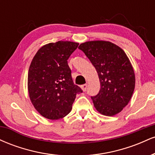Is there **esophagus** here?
<instances>
[{
    "label": "esophagus",
    "mask_w": 155,
    "mask_h": 155,
    "mask_svg": "<svg viewBox=\"0 0 155 155\" xmlns=\"http://www.w3.org/2000/svg\"><path fill=\"white\" fill-rule=\"evenodd\" d=\"M81 89H82V90H83V91L85 92V91H86V90H87V84H84L81 85Z\"/></svg>",
    "instance_id": "1"
}]
</instances>
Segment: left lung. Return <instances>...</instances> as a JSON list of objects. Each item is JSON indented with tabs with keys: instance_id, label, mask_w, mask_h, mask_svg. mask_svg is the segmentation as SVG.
<instances>
[{
	"instance_id": "8db88e82",
	"label": "left lung",
	"mask_w": 155,
	"mask_h": 155,
	"mask_svg": "<svg viewBox=\"0 0 155 155\" xmlns=\"http://www.w3.org/2000/svg\"><path fill=\"white\" fill-rule=\"evenodd\" d=\"M79 49L95 68L100 79V91L91 96L94 106L106 116L120 113L130 100L136 82L127 56L116 44L104 41L85 42Z\"/></svg>"
}]
</instances>
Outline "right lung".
Here are the masks:
<instances>
[{"label": "right lung", "instance_id": "1", "mask_svg": "<svg viewBox=\"0 0 155 155\" xmlns=\"http://www.w3.org/2000/svg\"><path fill=\"white\" fill-rule=\"evenodd\" d=\"M79 44L60 41L38 49L28 71V86L31 101L41 115L49 120L65 117L82 90L74 84L68 65Z\"/></svg>", "mask_w": 155, "mask_h": 155}]
</instances>
